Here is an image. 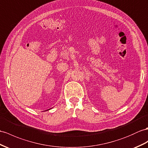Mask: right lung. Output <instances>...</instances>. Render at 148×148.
Masks as SVG:
<instances>
[{
	"mask_svg": "<svg viewBox=\"0 0 148 148\" xmlns=\"http://www.w3.org/2000/svg\"><path fill=\"white\" fill-rule=\"evenodd\" d=\"M48 110H49V109H48Z\"/></svg>",
	"mask_w": 148,
	"mask_h": 148,
	"instance_id": "obj_1",
	"label": "right lung"
}]
</instances>
